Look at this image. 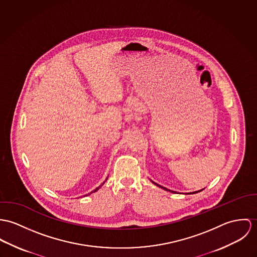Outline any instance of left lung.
<instances>
[{"instance_id": "left-lung-1", "label": "left lung", "mask_w": 257, "mask_h": 257, "mask_svg": "<svg viewBox=\"0 0 257 257\" xmlns=\"http://www.w3.org/2000/svg\"><path fill=\"white\" fill-rule=\"evenodd\" d=\"M152 182H153V183H154V184H156V185H157V186H159V187H161V188H163V189H165V190H167V191H171V190H170V189H167V188H166V187H163V186H161V185H159V184H157V183H155V182H154V181H152ZM200 191H202V190H199V191H195V192H191V193H190V194H194V193H197V192H200ZM171 192H173V191H171Z\"/></svg>"}]
</instances>
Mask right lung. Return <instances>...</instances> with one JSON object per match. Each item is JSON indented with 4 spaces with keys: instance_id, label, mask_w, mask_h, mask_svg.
<instances>
[{
    "instance_id": "right-lung-1",
    "label": "right lung",
    "mask_w": 257,
    "mask_h": 257,
    "mask_svg": "<svg viewBox=\"0 0 257 257\" xmlns=\"http://www.w3.org/2000/svg\"><path fill=\"white\" fill-rule=\"evenodd\" d=\"M106 179H107V178H106ZM103 183H104V182H103ZM99 187H100V186H98V187H97V188H95V189H94V190H93V191H92V192H95V191H97V190H98V189H99ZM92 192H90V193H92ZM90 193H89V194H90Z\"/></svg>"
}]
</instances>
